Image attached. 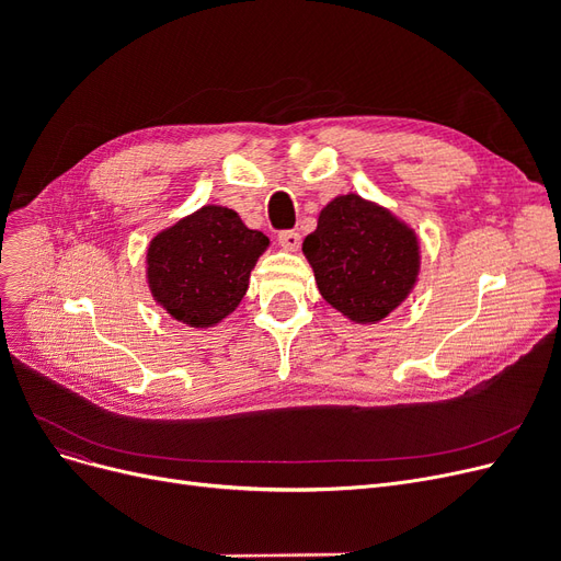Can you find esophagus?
<instances>
[{
  "mask_svg": "<svg viewBox=\"0 0 561 561\" xmlns=\"http://www.w3.org/2000/svg\"><path fill=\"white\" fill-rule=\"evenodd\" d=\"M278 243L285 250H297L299 243H301V236L295 229H283V231H278Z\"/></svg>",
  "mask_w": 561,
  "mask_h": 561,
  "instance_id": "34e87169",
  "label": "esophagus"
}]
</instances>
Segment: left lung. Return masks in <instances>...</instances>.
<instances>
[{
  "instance_id": "left-lung-1",
  "label": "left lung",
  "mask_w": 561,
  "mask_h": 561,
  "mask_svg": "<svg viewBox=\"0 0 561 561\" xmlns=\"http://www.w3.org/2000/svg\"><path fill=\"white\" fill-rule=\"evenodd\" d=\"M301 250L313 266L320 295L358 322L386 318L416 280L414 233L355 194L334 198L320 213Z\"/></svg>"
}]
</instances>
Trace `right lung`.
Instances as JSON below:
<instances>
[{
    "label": "right lung",
    "instance_id": "obj_1",
    "mask_svg": "<svg viewBox=\"0 0 561 561\" xmlns=\"http://www.w3.org/2000/svg\"><path fill=\"white\" fill-rule=\"evenodd\" d=\"M266 245V236L248 229L233 210L201 208L151 241V295L186 325L210 328L239 307Z\"/></svg>",
    "mask_w": 561,
    "mask_h": 561
}]
</instances>
